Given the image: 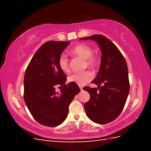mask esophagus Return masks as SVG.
I'll use <instances>...</instances> for the list:
<instances>
[{
  "label": "esophagus",
  "mask_w": 151,
  "mask_h": 151,
  "mask_svg": "<svg viewBox=\"0 0 151 151\" xmlns=\"http://www.w3.org/2000/svg\"><path fill=\"white\" fill-rule=\"evenodd\" d=\"M80 89L81 91H83V88H82V87H80Z\"/></svg>",
  "instance_id": "obj_1"
}]
</instances>
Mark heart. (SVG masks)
<instances>
[{"mask_svg":"<svg viewBox=\"0 0 151 151\" xmlns=\"http://www.w3.org/2000/svg\"><path fill=\"white\" fill-rule=\"evenodd\" d=\"M70 53L74 56H77L85 60L86 65L91 68H95L99 64V58L93 55V50L89 46L85 44H79L73 47L70 51ZM59 67L63 72H68L70 70L68 65V60L64 55L60 56L58 60ZM92 72L86 71L83 73H76L73 74L68 77V81L70 83H75L79 86H84L93 79Z\"/></svg>","mask_w":151,"mask_h":151,"instance_id":"1","label":"heart"}]
</instances>
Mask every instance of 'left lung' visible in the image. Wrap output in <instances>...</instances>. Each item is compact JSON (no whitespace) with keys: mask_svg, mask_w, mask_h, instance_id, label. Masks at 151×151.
Wrapping results in <instances>:
<instances>
[{"mask_svg":"<svg viewBox=\"0 0 151 151\" xmlns=\"http://www.w3.org/2000/svg\"><path fill=\"white\" fill-rule=\"evenodd\" d=\"M79 40L94 41L101 52L99 70L92 81L98 88H83L90 94L84 109L91 121L106 124L120 115L129 95L130 84L127 62L116 45L103 35H94ZM101 84L102 86H100Z\"/></svg>","mask_w":151,"mask_h":151,"instance_id":"8db88e82","label":"left lung"}]
</instances>
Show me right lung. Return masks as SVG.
<instances>
[{"instance_id": "add662e5", "label": "right lung", "mask_w": 151, "mask_h": 151, "mask_svg": "<svg viewBox=\"0 0 151 151\" xmlns=\"http://www.w3.org/2000/svg\"><path fill=\"white\" fill-rule=\"evenodd\" d=\"M69 42L50 41L36 51L24 77V99L31 115L40 124L56 127L65 121L68 106L81 89L77 84H65L66 75L58 60ZM57 84L63 87L55 92Z\"/></svg>"}]
</instances>
